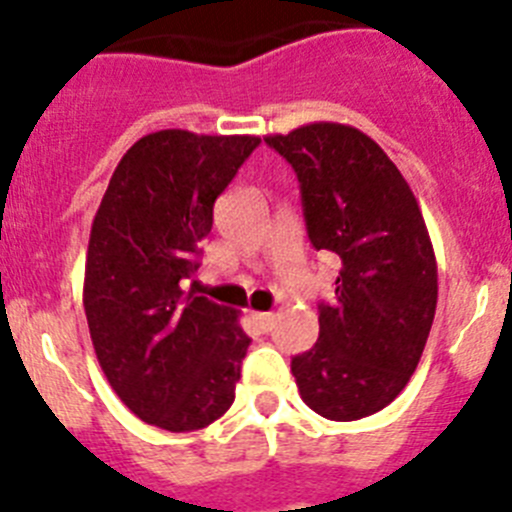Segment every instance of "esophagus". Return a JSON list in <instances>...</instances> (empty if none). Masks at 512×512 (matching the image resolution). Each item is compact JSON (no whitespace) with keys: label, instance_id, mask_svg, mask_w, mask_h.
Instances as JSON below:
<instances>
[{"label":"esophagus","instance_id":"34e87169","mask_svg":"<svg viewBox=\"0 0 512 512\" xmlns=\"http://www.w3.org/2000/svg\"><path fill=\"white\" fill-rule=\"evenodd\" d=\"M253 320L259 323V328L264 330V333H269L271 323H274V312H251Z\"/></svg>","mask_w":512,"mask_h":512}]
</instances>
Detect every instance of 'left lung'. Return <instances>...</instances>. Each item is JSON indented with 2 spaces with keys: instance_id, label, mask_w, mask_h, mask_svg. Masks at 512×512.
I'll list each match as a JSON object with an SVG mask.
<instances>
[{
  "instance_id": "1",
  "label": "left lung",
  "mask_w": 512,
  "mask_h": 512,
  "mask_svg": "<svg viewBox=\"0 0 512 512\" xmlns=\"http://www.w3.org/2000/svg\"><path fill=\"white\" fill-rule=\"evenodd\" d=\"M264 140L295 169L312 248L341 261L336 297L318 302V343L292 356L302 400L328 420L379 413L410 382L436 315V256L418 200L356 128L315 122Z\"/></svg>"
}]
</instances>
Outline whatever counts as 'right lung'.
<instances>
[{"mask_svg":"<svg viewBox=\"0 0 512 512\" xmlns=\"http://www.w3.org/2000/svg\"><path fill=\"white\" fill-rule=\"evenodd\" d=\"M251 135L158 130L117 164L92 223L84 310L104 377L146 423L200 431L235 400L251 338L230 307L184 292L212 207L259 148Z\"/></svg>","mask_w":512,"mask_h":512,"instance_id":"right-lung-1","label":"right lung"}]
</instances>
